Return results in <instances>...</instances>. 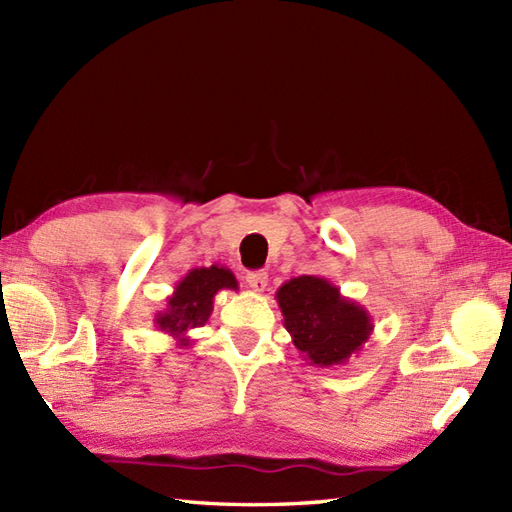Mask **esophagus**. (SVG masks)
<instances>
[{
  "instance_id": "1",
  "label": "esophagus",
  "mask_w": 512,
  "mask_h": 512,
  "mask_svg": "<svg viewBox=\"0 0 512 512\" xmlns=\"http://www.w3.org/2000/svg\"><path fill=\"white\" fill-rule=\"evenodd\" d=\"M246 286L253 292H264L268 286V273L264 270H255V273L246 275Z\"/></svg>"
}]
</instances>
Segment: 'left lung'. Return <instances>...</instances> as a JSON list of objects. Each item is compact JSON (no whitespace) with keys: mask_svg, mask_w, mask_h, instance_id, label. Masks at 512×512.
<instances>
[{"mask_svg":"<svg viewBox=\"0 0 512 512\" xmlns=\"http://www.w3.org/2000/svg\"><path fill=\"white\" fill-rule=\"evenodd\" d=\"M299 356L314 367H341L363 350L374 323L369 312L341 295L332 281L292 277L275 295Z\"/></svg>","mask_w":512,"mask_h":512,"instance_id":"obj_1","label":"left lung"}]
</instances>
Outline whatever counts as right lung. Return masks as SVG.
Returning a JSON list of instances; mask_svg holds the SVG:
<instances>
[{"label": "right lung", "mask_w": 512, "mask_h": 512, "mask_svg": "<svg viewBox=\"0 0 512 512\" xmlns=\"http://www.w3.org/2000/svg\"><path fill=\"white\" fill-rule=\"evenodd\" d=\"M237 288V279L226 266L193 268L173 288L165 310L156 314V328L169 334L178 347H189L193 343L189 332L209 321L217 292Z\"/></svg>", "instance_id": "obj_1"}]
</instances>
